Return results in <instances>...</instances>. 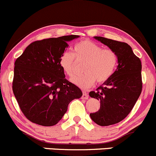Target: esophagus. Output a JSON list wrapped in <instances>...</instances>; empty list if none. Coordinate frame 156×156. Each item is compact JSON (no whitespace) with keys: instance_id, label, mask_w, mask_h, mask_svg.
I'll return each mask as SVG.
<instances>
[{"instance_id":"34e87169","label":"esophagus","mask_w":156,"mask_h":156,"mask_svg":"<svg viewBox=\"0 0 156 156\" xmlns=\"http://www.w3.org/2000/svg\"><path fill=\"white\" fill-rule=\"evenodd\" d=\"M82 98L84 99V100H86V99L89 98V94H88V93L86 92V91H83V95H82Z\"/></svg>"}]
</instances>
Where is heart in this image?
<instances>
[{
  "label": "heart",
  "mask_w": 156,
  "mask_h": 156,
  "mask_svg": "<svg viewBox=\"0 0 156 156\" xmlns=\"http://www.w3.org/2000/svg\"><path fill=\"white\" fill-rule=\"evenodd\" d=\"M76 58L75 59V58ZM76 60L84 62L83 74L71 79V82L82 89H89L96 81L105 83L114 73L118 65V55L112 49H104L98 43L84 40L74 45L73 53L65 51L59 58V65L72 77L76 72Z\"/></svg>",
  "instance_id": "1"
}]
</instances>
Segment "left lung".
<instances>
[{
    "label": "left lung",
    "mask_w": 156,
    "mask_h": 156,
    "mask_svg": "<svg viewBox=\"0 0 156 156\" xmlns=\"http://www.w3.org/2000/svg\"><path fill=\"white\" fill-rule=\"evenodd\" d=\"M94 39L108 46L118 55V66L113 76L89 96L100 100L98 111L90 113L91 119L101 126L119 122L130 113L142 91L141 62L128 43L103 37Z\"/></svg>",
    "instance_id": "8db88e82"
}]
</instances>
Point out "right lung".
I'll list each match as a JSON object with an SVG mask.
<instances>
[{"mask_svg": "<svg viewBox=\"0 0 156 156\" xmlns=\"http://www.w3.org/2000/svg\"><path fill=\"white\" fill-rule=\"evenodd\" d=\"M77 37L68 35L34 41L16 60L12 91L22 112L32 122L55 126L70 102L83 95L80 88L65 79L59 65L67 42Z\"/></svg>", "mask_w": 156, "mask_h": 156, "instance_id": "right-lung-1", "label": "right lung"}]
</instances>
